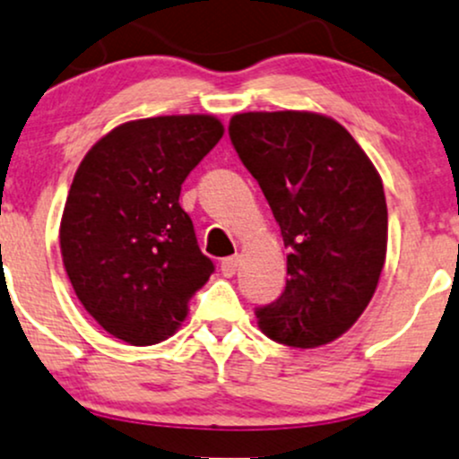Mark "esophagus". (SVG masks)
<instances>
[{
  "instance_id": "obj_1",
  "label": "esophagus",
  "mask_w": 459,
  "mask_h": 459,
  "mask_svg": "<svg viewBox=\"0 0 459 459\" xmlns=\"http://www.w3.org/2000/svg\"><path fill=\"white\" fill-rule=\"evenodd\" d=\"M238 265H239L238 256H226V259H221L220 270L224 276H233L235 272H238Z\"/></svg>"
}]
</instances>
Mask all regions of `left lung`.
<instances>
[{"instance_id": "1", "label": "left lung", "mask_w": 459, "mask_h": 459, "mask_svg": "<svg viewBox=\"0 0 459 459\" xmlns=\"http://www.w3.org/2000/svg\"><path fill=\"white\" fill-rule=\"evenodd\" d=\"M229 134L290 248L283 294L256 307L261 331L294 349L333 342L364 314L384 270L387 206L375 165L325 115L239 113Z\"/></svg>"}]
</instances>
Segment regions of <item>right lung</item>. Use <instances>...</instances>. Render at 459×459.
<instances>
[{"label":"right lung","instance_id":"1","mask_svg":"<svg viewBox=\"0 0 459 459\" xmlns=\"http://www.w3.org/2000/svg\"><path fill=\"white\" fill-rule=\"evenodd\" d=\"M224 128L209 115L128 122L80 163L60 221L75 296L117 340H168L215 265L203 255L180 187Z\"/></svg>","mask_w":459,"mask_h":459}]
</instances>
